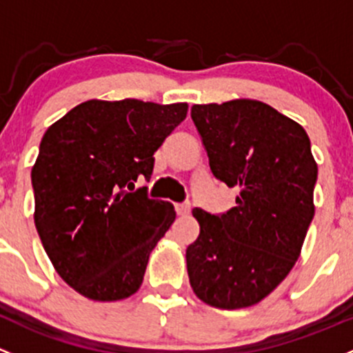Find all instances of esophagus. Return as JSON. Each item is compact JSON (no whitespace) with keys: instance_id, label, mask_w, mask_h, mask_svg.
Returning a JSON list of instances; mask_svg holds the SVG:
<instances>
[{"instance_id":"34e87169","label":"esophagus","mask_w":353,"mask_h":353,"mask_svg":"<svg viewBox=\"0 0 353 353\" xmlns=\"http://www.w3.org/2000/svg\"><path fill=\"white\" fill-rule=\"evenodd\" d=\"M176 211L179 216H184V214H188L191 211V205L189 203H179V205H176Z\"/></svg>"}]
</instances>
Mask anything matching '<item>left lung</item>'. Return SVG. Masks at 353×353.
<instances>
[{"instance_id": "1", "label": "left lung", "mask_w": 353, "mask_h": 353, "mask_svg": "<svg viewBox=\"0 0 353 353\" xmlns=\"http://www.w3.org/2000/svg\"><path fill=\"white\" fill-rule=\"evenodd\" d=\"M191 118L213 176L240 194L226 213L192 210L199 236L186 250L189 283L210 306H252L291 272L314 216L310 137L255 99L194 105Z\"/></svg>"}]
</instances>
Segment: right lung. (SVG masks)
<instances>
[{
    "instance_id": "1",
    "label": "right lung",
    "mask_w": 353,
    "mask_h": 353,
    "mask_svg": "<svg viewBox=\"0 0 353 353\" xmlns=\"http://www.w3.org/2000/svg\"><path fill=\"white\" fill-rule=\"evenodd\" d=\"M188 103L89 99L43 133L32 167L37 232L52 265L92 301L135 294L148 257L176 220L174 206L127 191L150 179L154 152Z\"/></svg>"
}]
</instances>
